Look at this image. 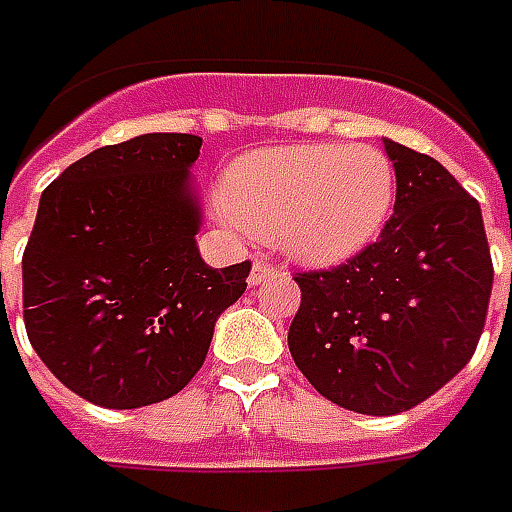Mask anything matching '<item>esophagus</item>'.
Masks as SVG:
<instances>
[{
    "instance_id": "34e87169",
    "label": "esophagus",
    "mask_w": 512,
    "mask_h": 512,
    "mask_svg": "<svg viewBox=\"0 0 512 512\" xmlns=\"http://www.w3.org/2000/svg\"><path fill=\"white\" fill-rule=\"evenodd\" d=\"M273 275H278V270H275V267H270V264L262 262V259H256V262H253V270H250L248 284L259 286V284H264V281H270Z\"/></svg>"
}]
</instances>
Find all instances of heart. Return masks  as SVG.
<instances>
[{
    "mask_svg": "<svg viewBox=\"0 0 512 512\" xmlns=\"http://www.w3.org/2000/svg\"><path fill=\"white\" fill-rule=\"evenodd\" d=\"M397 198L391 159L361 143L253 151L223 181L231 220L303 264H339L369 248Z\"/></svg>",
    "mask_w": 512,
    "mask_h": 512,
    "instance_id": "b5f03b06",
    "label": "heart"
}]
</instances>
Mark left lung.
<instances>
[{
	"instance_id": "1",
	"label": "left lung",
	"mask_w": 512,
	"mask_h": 512,
	"mask_svg": "<svg viewBox=\"0 0 512 512\" xmlns=\"http://www.w3.org/2000/svg\"><path fill=\"white\" fill-rule=\"evenodd\" d=\"M394 215L375 245L297 273L289 353L325 400L391 416L433 397L480 342L494 264L480 204L441 162L383 137Z\"/></svg>"
}]
</instances>
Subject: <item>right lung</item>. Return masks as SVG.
Segmentation results:
<instances>
[{
	"mask_svg": "<svg viewBox=\"0 0 512 512\" xmlns=\"http://www.w3.org/2000/svg\"><path fill=\"white\" fill-rule=\"evenodd\" d=\"M198 154L195 134H140L76 159L41 195L21 259L27 336L101 408L179 394L248 286L250 262L215 270L198 253Z\"/></svg>",
	"mask_w": 512,
	"mask_h": 512,
	"instance_id": "right-lung-1",
	"label": "right lung"
}]
</instances>
